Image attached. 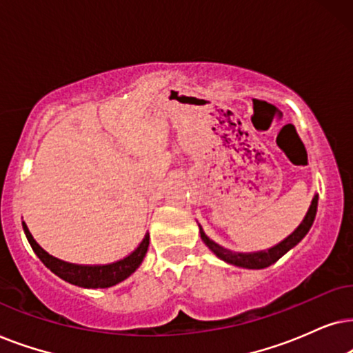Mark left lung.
<instances>
[{"label":"left lung","mask_w":353,"mask_h":353,"mask_svg":"<svg viewBox=\"0 0 353 353\" xmlns=\"http://www.w3.org/2000/svg\"><path fill=\"white\" fill-rule=\"evenodd\" d=\"M316 210H318V195H314V199L312 200V205H310L307 214H305V218L302 223H300L299 228L295 229L289 237H285L283 242H279L278 245L268 248V250H263V252L234 253L231 250H225V248L218 245V243H214L208 236H206L203 229H201V225H200V236H201V241L206 243V247H208L216 256L221 258V260L231 263V265L247 268V270H261V268H266L272 265V263L278 261L281 256L285 255L290 248H294L305 236H307V232L310 231V228H312L314 221V216H316Z\"/></svg>","instance_id":"8db88e82"}]
</instances>
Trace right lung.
Returning a JSON list of instances; mask_svg holds the SVG:
<instances>
[{
  "instance_id": "obj_1",
  "label": "right lung",
  "mask_w": 353,
  "mask_h": 353,
  "mask_svg": "<svg viewBox=\"0 0 353 353\" xmlns=\"http://www.w3.org/2000/svg\"><path fill=\"white\" fill-rule=\"evenodd\" d=\"M23 232H26L27 241H29L32 250L35 252V255L40 258L41 263L48 268L50 271H53L56 276H59L61 279L68 281V283L79 285V288H87V289H105L116 285L121 281L128 279L132 272L140 266V263L143 261L145 255H147L148 245H150V234H145L143 241L140 242V245L130 253L129 256L122 258V260L116 263H110V265H95V266H87V265H74V263H68L58 258L51 256L48 252H45L39 243L35 242V239L32 237V234L27 228V224L22 221Z\"/></svg>"
}]
</instances>
